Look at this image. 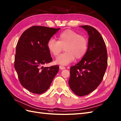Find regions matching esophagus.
I'll list each match as a JSON object with an SVG mask.
<instances>
[{
    "label": "esophagus",
    "mask_w": 121,
    "mask_h": 121,
    "mask_svg": "<svg viewBox=\"0 0 121 121\" xmlns=\"http://www.w3.org/2000/svg\"><path fill=\"white\" fill-rule=\"evenodd\" d=\"M59 68L61 69H65V67L63 66H62V65H60L59 66Z\"/></svg>",
    "instance_id": "obj_1"
}]
</instances>
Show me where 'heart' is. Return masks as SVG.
I'll return each instance as SVG.
<instances>
[{"instance_id":"1","label":"heart","mask_w":121,"mask_h":121,"mask_svg":"<svg viewBox=\"0 0 121 121\" xmlns=\"http://www.w3.org/2000/svg\"><path fill=\"white\" fill-rule=\"evenodd\" d=\"M58 41L50 39L47 42L49 52L57 57L64 47L65 52L56 58L55 62L62 65H66L72 62L76 58L83 57L88 49V42L86 37L74 31L67 29L58 36Z\"/></svg>"}]
</instances>
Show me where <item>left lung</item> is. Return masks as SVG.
<instances>
[{
    "label": "left lung",
    "instance_id": "obj_1",
    "mask_svg": "<svg viewBox=\"0 0 121 121\" xmlns=\"http://www.w3.org/2000/svg\"><path fill=\"white\" fill-rule=\"evenodd\" d=\"M89 35L87 51L79 62L70 67L69 84L78 96H85L96 89L102 82L107 67L106 44L100 33L88 25L80 26Z\"/></svg>",
    "mask_w": 121,
    "mask_h": 121
}]
</instances>
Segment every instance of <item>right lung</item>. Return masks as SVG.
<instances>
[{
  "mask_svg": "<svg viewBox=\"0 0 121 121\" xmlns=\"http://www.w3.org/2000/svg\"><path fill=\"white\" fill-rule=\"evenodd\" d=\"M60 28L35 26L22 33L17 44L14 67L22 86L35 94L49 89L59 67H43L52 59L47 42Z\"/></svg>",
  "mask_w": 121,
  "mask_h": 121,
  "instance_id": "1",
  "label": "right lung"
}]
</instances>
